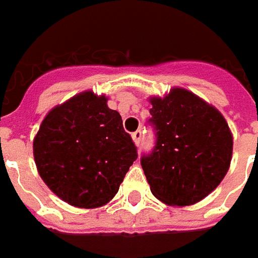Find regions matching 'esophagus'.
<instances>
[{
    "label": "esophagus",
    "instance_id": "obj_1",
    "mask_svg": "<svg viewBox=\"0 0 258 258\" xmlns=\"http://www.w3.org/2000/svg\"><path fill=\"white\" fill-rule=\"evenodd\" d=\"M132 139L133 142L139 146L141 145V142H142V132L141 131H136V132H133L132 133Z\"/></svg>",
    "mask_w": 258,
    "mask_h": 258
}]
</instances>
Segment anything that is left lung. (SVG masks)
<instances>
[{
    "label": "left lung",
    "instance_id": "left-lung-1",
    "mask_svg": "<svg viewBox=\"0 0 258 258\" xmlns=\"http://www.w3.org/2000/svg\"><path fill=\"white\" fill-rule=\"evenodd\" d=\"M155 148L141 157L153 196L170 206L205 199L229 170L233 136L222 113L186 89L152 98Z\"/></svg>",
    "mask_w": 258,
    "mask_h": 258
}]
</instances>
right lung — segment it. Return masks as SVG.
I'll use <instances>...</instances> for the list:
<instances>
[{"label":"right lung","mask_w":258,"mask_h":258,"mask_svg":"<svg viewBox=\"0 0 258 258\" xmlns=\"http://www.w3.org/2000/svg\"><path fill=\"white\" fill-rule=\"evenodd\" d=\"M106 101L93 92L79 93L45 116L34 139L42 180L75 207L106 205L138 159L122 117Z\"/></svg>","instance_id":"right-lung-1"}]
</instances>
